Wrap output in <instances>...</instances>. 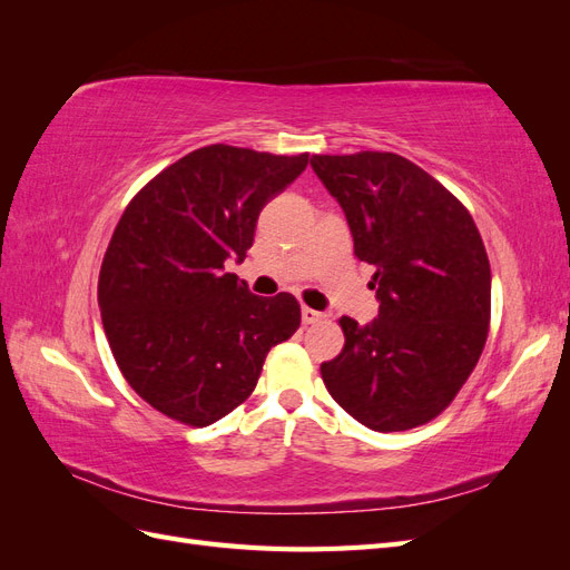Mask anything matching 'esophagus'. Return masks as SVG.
<instances>
[{
  "instance_id": "obj_1",
  "label": "esophagus",
  "mask_w": 570,
  "mask_h": 570,
  "mask_svg": "<svg viewBox=\"0 0 570 570\" xmlns=\"http://www.w3.org/2000/svg\"><path fill=\"white\" fill-rule=\"evenodd\" d=\"M323 318H325V314L316 312V308H308V306H304V308H302V321H304L306 325L318 323V321H323Z\"/></svg>"
}]
</instances>
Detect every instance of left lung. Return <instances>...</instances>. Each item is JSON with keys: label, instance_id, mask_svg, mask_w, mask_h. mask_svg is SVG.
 <instances>
[{"label": "left lung", "instance_id": "obj_1", "mask_svg": "<svg viewBox=\"0 0 570 570\" xmlns=\"http://www.w3.org/2000/svg\"><path fill=\"white\" fill-rule=\"evenodd\" d=\"M347 216L354 254L375 268L377 318L342 316L344 347L321 364L333 400L377 433L419 428L454 402L490 333L492 275L469 209L392 151L314 154Z\"/></svg>", "mask_w": 570, "mask_h": 570}]
</instances>
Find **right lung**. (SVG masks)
I'll use <instances>...</instances> for the list:
<instances>
[{"label":"right lung","instance_id":"right-lung-1","mask_svg":"<svg viewBox=\"0 0 570 570\" xmlns=\"http://www.w3.org/2000/svg\"><path fill=\"white\" fill-rule=\"evenodd\" d=\"M308 154L209 145L154 176L120 216L97 299L128 385L178 423L204 428L243 404L266 354L295 335L299 302L256 297L226 273L245 262L256 218Z\"/></svg>","mask_w":570,"mask_h":570}]
</instances>
